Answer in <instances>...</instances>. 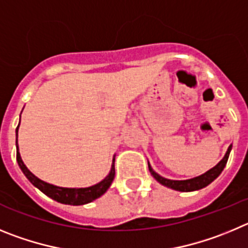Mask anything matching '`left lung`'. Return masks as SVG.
I'll use <instances>...</instances> for the list:
<instances>
[{
	"label": "left lung",
	"mask_w": 248,
	"mask_h": 248,
	"mask_svg": "<svg viewBox=\"0 0 248 248\" xmlns=\"http://www.w3.org/2000/svg\"><path fill=\"white\" fill-rule=\"evenodd\" d=\"M231 149H232V144L227 148L226 155H224V158H222V159L220 160V162L214 167V168H211L210 170H207L206 173L202 174V175H199V177L191 178V179L171 180V179H167V178L160 177L159 174L155 173V171L153 170V168L151 167L149 162H148V168H149V171H151V174L153 175V178H155L158 183H160L162 185L167 186V188L174 189V190H178V191H195L207 186V185L210 184V183H213L214 180H215L220 174H221V171L224 170L225 166H226Z\"/></svg>",
	"instance_id": "1"
}]
</instances>
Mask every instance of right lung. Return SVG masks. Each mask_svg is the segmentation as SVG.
Returning <instances> with one entry per match:
<instances>
[{
    "mask_svg": "<svg viewBox=\"0 0 248 248\" xmlns=\"http://www.w3.org/2000/svg\"><path fill=\"white\" fill-rule=\"evenodd\" d=\"M19 127V124H18ZM18 127L16 128V147H17V163H18L19 168L23 171L26 178L34 185L35 188H38L42 193L46 194V196L52 198L55 202H60V204L66 205H84L88 202H93L95 199L104 195L108 189L110 188V185L112 184L113 178H115V155L112 159V166H111L110 173L104 178L100 183L95 185H91L88 188H62V186H57V185L49 184V183L43 182L39 178H37L30 169L27 168L26 164L22 160L21 155H19L18 149V142H17V137H18Z\"/></svg>",
    "mask_w": 248,
    "mask_h": 248,
    "instance_id": "1",
    "label": "right lung"
}]
</instances>
